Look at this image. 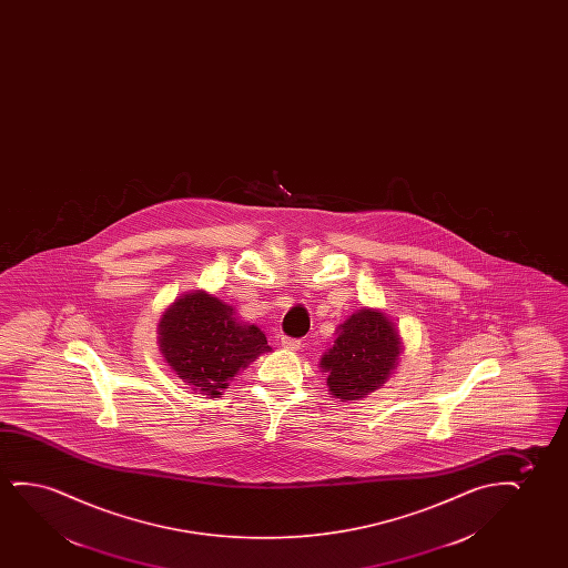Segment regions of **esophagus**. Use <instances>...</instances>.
Segmentation results:
<instances>
[{
  "instance_id": "obj_1",
  "label": "esophagus",
  "mask_w": 568,
  "mask_h": 568,
  "mask_svg": "<svg viewBox=\"0 0 568 568\" xmlns=\"http://www.w3.org/2000/svg\"><path fill=\"white\" fill-rule=\"evenodd\" d=\"M281 345L288 351L301 349V339H293V337H281Z\"/></svg>"
}]
</instances>
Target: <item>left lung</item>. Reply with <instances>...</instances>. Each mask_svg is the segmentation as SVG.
Masks as SVG:
<instances>
[{"label": "left lung", "mask_w": 568, "mask_h": 568, "mask_svg": "<svg viewBox=\"0 0 568 568\" xmlns=\"http://www.w3.org/2000/svg\"><path fill=\"white\" fill-rule=\"evenodd\" d=\"M402 339L394 322L376 308H361L343 322L334 347L320 361L327 388L339 402H353L381 388L396 368Z\"/></svg>", "instance_id": "obj_1"}]
</instances>
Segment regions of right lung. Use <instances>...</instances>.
Listing matches in <instances>:
<instances>
[{
  "instance_id": "1",
  "label": "right lung",
  "mask_w": 568,
  "mask_h": 568,
  "mask_svg": "<svg viewBox=\"0 0 568 568\" xmlns=\"http://www.w3.org/2000/svg\"><path fill=\"white\" fill-rule=\"evenodd\" d=\"M159 347L182 382L211 397L272 349L260 327L241 322L231 304L205 291L180 296L164 311Z\"/></svg>"
}]
</instances>
